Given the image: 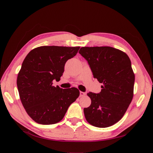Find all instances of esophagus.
I'll list each match as a JSON object with an SVG mask.
<instances>
[{
  "instance_id": "esophagus-1",
  "label": "esophagus",
  "mask_w": 153,
  "mask_h": 153,
  "mask_svg": "<svg viewBox=\"0 0 153 153\" xmlns=\"http://www.w3.org/2000/svg\"><path fill=\"white\" fill-rule=\"evenodd\" d=\"M86 94V92H80V97H84L85 95Z\"/></svg>"
}]
</instances>
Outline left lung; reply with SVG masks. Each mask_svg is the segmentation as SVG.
I'll list each match as a JSON object with an SVG mask.
<instances>
[{
    "label": "left lung",
    "instance_id": "1",
    "mask_svg": "<svg viewBox=\"0 0 153 153\" xmlns=\"http://www.w3.org/2000/svg\"><path fill=\"white\" fill-rule=\"evenodd\" d=\"M79 53L88 61L93 76L102 83L99 93L90 92L86 120L97 128H107L123 117L133 98L135 76L129 56L111 46L82 47Z\"/></svg>",
    "mask_w": 153,
    "mask_h": 153
}]
</instances>
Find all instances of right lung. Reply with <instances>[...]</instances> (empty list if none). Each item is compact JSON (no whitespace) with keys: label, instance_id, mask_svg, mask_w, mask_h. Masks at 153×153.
<instances>
[{"label":"right lung","instance_id":"add662e5","mask_svg":"<svg viewBox=\"0 0 153 153\" xmlns=\"http://www.w3.org/2000/svg\"><path fill=\"white\" fill-rule=\"evenodd\" d=\"M79 46H44L27 54L18 74L17 86L22 105L36 123L51 125L62 120L71 103L79 96L76 88L63 89L53 86L60 80L67 61Z\"/></svg>","mask_w":153,"mask_h":153}]
</instances>
